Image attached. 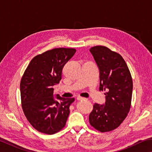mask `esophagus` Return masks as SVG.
<instances>
[{"label": "esophagus", "mask_w": 152, "mask_h": 152, "mask_svg": "<svg viewBox=\"0 0 152 152\" xmlns=\"http://www.w3.org/2000/svg\"><path fill=\"white\" fill-rule=\"evenodd\" d=\"M86 99L84 97H82V96H78L77 97V100H78V101H82V100H86Z\"/></svg>", "instance_id": "obj_1"}]
</instances>
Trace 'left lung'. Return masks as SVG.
Returning <instances> with one entry per match:
<instances>
[{"instance_id":"8db88e82","label":"left lung","mask_w":152,"mask_h":152,"mask_svg":"<svg viewBox=\"0 0 152 152\" xmlns=\"http://www.w3.org/2000/svg\"><path fill=\"white\" fill-rule=\"evenodd\" d=\"M90 51L99 69L100 91L109 90L104 94L105 103H95L89 115V122L101 132L115 129L129 112L133 80L122 56L107 47L94 46Z\"/></svg>"}]
</instances>
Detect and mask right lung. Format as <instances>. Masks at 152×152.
Returning a JSON list of instances; mask_svg holds the SVG:
<instances>
[{
    "label": "right lung",
    "instance_id": "1",
    "mask_svg": "<svg viewBox=\"0 0 152 152\" xmlns=\"http://www.w3.org/2000/svg\"><path fill=\"white\" fill-rule=\"evenodd\" d=\"M74 48H55L35 56L20 84L21 106L25 117L41 133L52 135L65 127L74 98L56 95L53 86L61 79L64 65L76 52Z\"/></svg>",
    "mask_w": 152,
    "mask_h": 152
}]
</instances>
